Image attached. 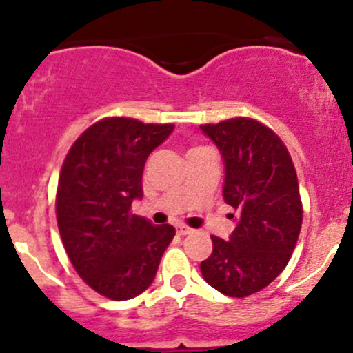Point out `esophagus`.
Listing matches in <instances>:
<instances>
[{"label": "esophagus", "mask_w": 353, "mask_h": 353, "mask_svg": "<svg viewBox=\"0 0 353 353\" xmlns=\"http://www.w3.org/2000/svg\"><path fill=\"white\" fill-rule=\"evenodd\" d=\"M177 232H179L181 236H188V234L193 232V229H191V227H186V225H179L177 227Z\"/></svg>", "instance_id": "34e87169"}]
</instances>
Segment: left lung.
Masks as SVG:
<instances>
[{
  "label": "left lung",
  "mask_w": 353,
  "mask_h": 353,
  "mask_svg": "<svg viewBox=\"0 0 353 353\" xmlns=\"http://www.w3.org/2000/svg\"><path fill=\"white\" fill-rule=\"evenodd\" d=\"M199 128L222 155L223 199L237 212L229 239L212 236L213 251L199 268L205 282L222 294L248 297L283 272L297 244V174L283 141L258 121L234 117Z\"/></svg>",
  "instance_id": "obj_1"
}]
</instances>
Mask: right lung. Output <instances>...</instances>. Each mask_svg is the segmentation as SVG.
I'll use <instances>...</instances> for the list:
<instances>
[{"label":"right lung","mask_w":353,"mask_h":353,"mask_svg":"<svg viewBox=\"0 0 353 353\" xmlns=\"http://www.w3.org/2000/svg\"><path fill=\"white\" fill-rule=\"evenodd\" d=\"M172 131L174 124L108 117L74 141L63 163L56 215L68 258L88 287L112 301L133 299L152 285L176 236L169 223L154 225L130 212L143 194L148 155Z\"/></svg>","instance_id":"obj_1"}]
</instances>
